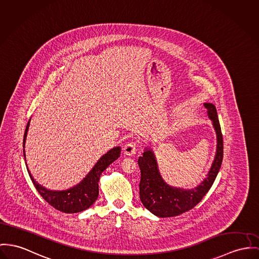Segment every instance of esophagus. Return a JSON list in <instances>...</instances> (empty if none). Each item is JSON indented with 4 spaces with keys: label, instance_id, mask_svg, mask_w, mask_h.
Wrapping results in <instances>:
<instances>
[{
    "label": "esophagus",
    "instance_id": "esophagus-1",
    "mask_svg": "<svg viewBox=\"0 0 259 259\" xmlns=\"http://www.w3.org/2000/svg\"><path fill=\"white\" fill-rule=\"evenodd\" d=\"M122 150L126 156H134L137 152V143L134 141L128 142L123 146Z\"/></svg>",
    "mask_w": 259,
    "mask_h": 259
}]
</instances>
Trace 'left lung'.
<instances>
[{"label": "left lung", "instance_id": "left-lung-1", "mask_svg": "<svg viewBox=\"0 0 259 259\" xmlns=\"http://www.w3.org/2000/svg\"><path fill=\"white\" fill-rule=\"evenodd\" d=\"M209 118L212 120L217 134V150L212 166L199 185L193 189H181L169 186L160 177L157 159L152 150L146 149L138 159L141 181L140 199L143 205L154 215L166 218L175 217L194 208L213 185L223 160V136L217 109L213 103H204Z\"/></svg>", "mask_w": 259, "mask_h": 259}]
</instances>
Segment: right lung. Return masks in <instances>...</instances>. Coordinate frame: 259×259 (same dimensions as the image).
<instances>
[{
	"label": "right lung",
	"instance_id": "obj_1",
	"mask_svg": "<svg viewBox=\"0 0 259 259\" xmlns=\"http://www.w3.org/2000/svg\"><path fill=\"white\" fill-rule=\"evenodd\" d=\"M29 121L27 122L25 132L23 135V148L25 145V139H26V135L29 127ZM120 153H121L120 147H115L110 151H108L98 160V162L95 164L92 170L88 174V176L84 179L80 181L79 184H77L76 186L70 189L63 190V191L49 190L43 187L42 185H40L39 183H37L32 178L26 162L25 164H26V168L30 179L32 180L36 190L42 196V198L60 212L72 214V213H79L83 210H87L96 202V200L98 199L100 175L104 169H106V167L109 164H111L114 160L119 158ZM23 156L25 159L24 149H23Z\"/></svg>",
	"mask_w": 259,
	"mask_h": 259
}]
</instances>
